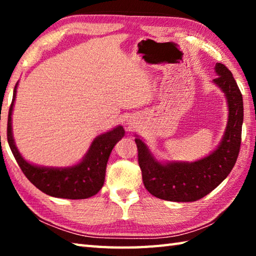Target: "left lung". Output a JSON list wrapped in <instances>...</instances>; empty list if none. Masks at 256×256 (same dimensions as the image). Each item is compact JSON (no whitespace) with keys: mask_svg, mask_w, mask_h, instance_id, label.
Masks as SVG:
<instances>
[{"mask_svg":"<svg viewBox=\"0 0 256 256\" xmlns=\"http://www.w3.org/2000/svg\"><path fill=\"white\" fill-rule=\"evenodd\" d=\"M216 72L218 76L214 82L226 94L229 107L227 128L218 149L196 162L164 164L151 156L140 138H136L142 180L156 198L174 202L200 200L222 183L235 166L242 142V96L227 66L216 63Z\"/></svg>","mask_w":256,"mask_h":256,"instance_id":"1","label":"left lung"}]
</instances>
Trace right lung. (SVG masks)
Masks as SVG:
<instances>
[{"label": "right lung", "instance_id": "obj_1", "mask_svg": "<svg viewBox=\"0 0 256 256\" xmlns=\"http://www.w3.org/2000/svg\"><path fill=\"white\" fill-rule=\"evenodd\" d=\"M18 82L14 86V98L8 110L6 136L10 149L24 176L47 196L80 200L97 194L104 185L108 158L114 146L124 136V128H116L96 138L84 159L70 168H42L29 164L21 157L12 136L11 115Z\"/></svg>", "mask_w": 256, "mask_h": 256}]
</instances>
